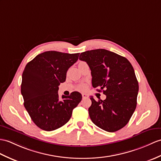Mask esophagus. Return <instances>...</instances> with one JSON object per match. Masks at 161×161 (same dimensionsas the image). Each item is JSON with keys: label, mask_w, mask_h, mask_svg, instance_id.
Wrapping results in <instances>:
<instances>
[{"label": "esophagus", "mask_w": 161, "mask_h": 161, "mask_svg": "<svg viewBox=\"0 0 161 161\" xmlns=\"http://www.w3.org/2000/svg\"><path fill=\"white\" fill-rule=\"evenodd\" d=\"M88 97V95L86 94H82V98L83 99H86Z\"/></svg>", "instance_id": "34e87169"}]
</instances>
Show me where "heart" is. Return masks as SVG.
Instances as JSON below:
<instances>
[{
	"instance_id": "obj_1",
	"label": "heart",
	"mask_w": 161,
	"mask_h": 161,
	"mask_svg": "<svg viewBox=\"0 0 161 161\" xmlns=\"http://www.w3.org/2000/svg\"><path fill=\"white\" fill-rule=\"evenodd\" d=\"M86 88V86L85 85H81L79 88H78V90L80 91H85Z\"/></svg>"
}]
</instances>
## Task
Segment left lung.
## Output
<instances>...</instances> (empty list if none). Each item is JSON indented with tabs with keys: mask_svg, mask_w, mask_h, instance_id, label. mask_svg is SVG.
<instances>
[{
	"mask_svg": "<svg viewBox=\"0 0 161 161\" xmlns=\"http://www.w3.org/2000/svg\"><path fill=\"white\" fill-rule=\"evenodd\" d=\"M79 59L91 69L92 86L106 95L103 101L91 97L88 113L92 121L109 132L123 128L137 103L139 83L132 64L123 56L103 48L83 52Z\"/></svg>",
	"mask_w": 161,
	"mask_h": 161,
	"instance_id": "obj_1",
	"label": "left lung"
}]
</instances>
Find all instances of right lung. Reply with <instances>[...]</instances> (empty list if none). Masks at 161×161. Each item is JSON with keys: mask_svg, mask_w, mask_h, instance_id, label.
Returning a JSON list of instances; mask_svg holds the SVG:
<instances>
[{"mask_svg": "<svg viewBox=\"0 0 161 161\" xmlns=\"http://www.w3.org/2000/svg\"><path fill=\"white\" fill-rule=\"evenodd\" d=\"M80 53L50 51L40 53L26 65L22 75L21 94L24 106L35 124L45 131L65 125L73 110L81 102L79 92L59 99V85L66 81V72Z\"/></svg>", "mask_w": 161, "mask_h": 161, "instance_id": "add662e5", "label": "right lung"}]
</instances>
